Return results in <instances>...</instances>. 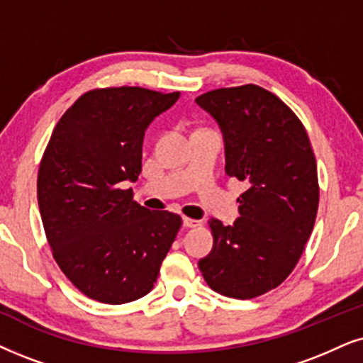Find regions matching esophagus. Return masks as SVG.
<instances>
[{
    "mask_svg": "<svg viewBox=\"0 0 363 363\" xmlns=\"http://www.w3.org/2000/svg\"><path fill=\"white\" fill-rule=\"evenodd\" d=\"M184 226H186V228H199V226H203V223L197 221V219L184 218Z\"/></svg>",
    "mask_w": 363,
    "mask_h": 363,
    "instance_id": "34e87169",
    "label": "esophagus"
}]
</instances>
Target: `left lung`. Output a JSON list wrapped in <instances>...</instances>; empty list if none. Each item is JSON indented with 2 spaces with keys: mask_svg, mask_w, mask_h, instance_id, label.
Masks as SVG:
<instances>
[{
  "mask_svg": "<svg viewBox=\"0 0 363 363\" xmlns=\"http://www.w3.org/2000/svg\"><path fill=\"white\" fill-rule=\"evenodd\" d=\"M196 104L221 127L226 174L247 186L233 226L209 221L213 250L199 269L214 291L250 300L288 278L313 231L315 154L295 112L258 85L206 91Z\"/></svg>",
  "mask_w": 363,
  "mask_h": 363,
  "instance_id": "left-lung-1",
  "label": "left lung"
}]
</instances>
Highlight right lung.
<instances>
[{"mask_svg":"<svg viewBox=\"0 0 363 363\" xmlns=\"http://www.w3.org/2000/svg\"><path fill=\"white\" fill-rule=\"evenodd\" d=\"M179 95L142 86L86 91L60 118L41 157L36 189L53 258L100 303L147 295L181 229V216L149 211L123 189L142 171L145 128Z\"/></svg>","mask_w":363,"mask_h":363,"instance_id":"1","label":"right lung"}]
</instances>
